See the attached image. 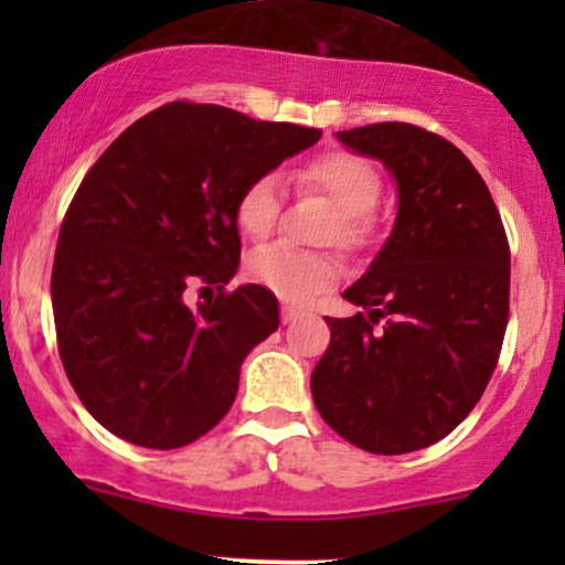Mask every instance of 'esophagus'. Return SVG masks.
<instances>
[{
	"mask_svg": "<svg viewBox=\"0 0 565 565\" xmlns=\"http://www.w3.org/2000/svg\"><path fill=\"white\" fill-rule=\"evenodd\" d=\"M297 316H300V310L289 308V305H284V308H281V321H284V323H291V321H297Z\"/></svg>",
	"mask_w": 565,
	"mask_h": 565,
	"instance_id": "esophagus-1",
	"label": "esophagus"
}]
</instances>
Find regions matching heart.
Segmentation results:
<instances>
[{"mask_svg":"<svg viewBox=\"0 0 565 565\" xmlns=\"http://www.w3.org/2000/svg\"><path fill=\"white\" fill-rule=\"evenodd\" d=\"M305 188L323 193L337 210L334 242L342 246H364L372 238V215L380 199V174L366 159L345 151L323 153L300 172ZM281 212V183L276 174H263L244 188L236 204V223L249 238H265L276 228ZM252 281L270 289L281 300L308 302L337 281V265L327 255L270 244L257 249L246 263Z\"/></svg>","mask_w":565,"mask_h":565,"instance_id":"b5f03b06","label":"heart"}]
</instances>
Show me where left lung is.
I'll return each mask as SVG.
<instances>
[{
	"mask_svg": "<svg viewBox=\"0 0 565 565\" xmlns=\"http://www.w3.org/2000/svg\"><path fill=\"white\" fill-rule=\"evenodd\" d=\"M337 140L382 161L398 191L387 242L342 291L366 313L327 319L332 342L310 374L332 430L372 454L436 444L478 404L510 313V246L470 159L404 121L355 127ZM387 318L386 327L373 323Z\"/></svg>",
	"mask_w": 565,
	"mask_h": 565,
	"instance_id": "1",
	"label": "left lung"
}]
</instances>
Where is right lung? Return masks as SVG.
<instances>
[{
    "mask_svg": "<svg viewBox=\"0 0 565 565\" xmlns=\"http://www.w3.org/2000/svg\"><path fill=\"white\" fill-rule=\"evenodd\" d=\"M321 129L167 103L127 127L82 180L57 236V350L89 414L146 449H180L236 398L249 350L278 329L268 289L236 276V204ZM221 289L191 309L184 289Z\"/></svg>",
    "mask_w": 565,
    "mask_h": 565,
    "instance_id": "add662e5",
    "label": "right lung"
}]
</instances>
